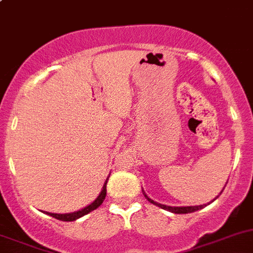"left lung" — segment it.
Wrapping results in <instances>:
<instances>
[{
	"label": "left lung",
	"instance_id": "1",
	"mask_svg": "<svg viewBox=\"0 0 253 253\" xmlns=\"http://www.w3.org/2000/svg\"><path fill=\"white\" fill-rule=\"evenodd\" d=\"M226 183H228V182H226ZM142 192H143V195H144V197L147 198V200L149 201L150 203H153V205H155V206L160 207V208H162V209H165V211H171V213H175V214H187V213H193V211H200V209L205 208V207L207 206V205H201V206H188V207H171V206L162 205V203L155 202V201H153L152 198L148 197V196L145 195V192H144V191H143V190H142ZM221 192H223V191H221ZM221 192H220V193H221ZM220 193H219V195H220ZM216 198H218V196H216ZM216 198H214L213 201H215ZM213 201H211V202H213ZM208 205H209V203H208Z\"/></svg>",
	"mask_w": 253,
	"mask_h": 253
}]
</instances>
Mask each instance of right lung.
Returning <instances> with one entry per match:
<instances>
[{"instance_id":"add662e5","label":"right lung","mask_w":253,"mask_h":253,"mask_svg":"<svg viewBox=\"0 0 253 253\" xmlns=\"http://www.w3.org/2000/svg\"><path fill=\"white\" fill-rule=\"evenodd\" d=\"M109 176H110V175H109ZM109 176H108V178H106L105 182H104V186H103V190H101V192L99 193V196L95 198V201H93L90 205H88L86 207H84V208L79 209V211H72V213L57 214V213H50V211H44V213L47 214V215L52 216V218H56V219H58V220H62V221L77 220V219L82 218V216H84L85 214L90 213L91 211H94V209H96L98 207H100L101 203H103L104 200H105V197H106V183H108Z\"/></svg>"}]
</instances>
